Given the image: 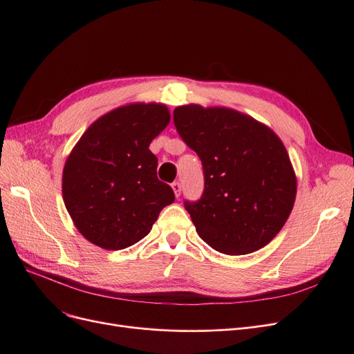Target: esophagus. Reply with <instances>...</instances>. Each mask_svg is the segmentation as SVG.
<instances>
[{
  "label": "esophagus",
  "mask_w": 354,
  "mask_h": 354,
  "mask_svg": "<svg viewBox=\"0 0 354 354\" xmlns=\"http://www.w3.org/2000/svg\"><path fill=\"white\" fill-rule=\"evenodd\" d=\"M171 187H173V190H174V195L178 198L181 194V185L178 183V181H174V183L171 185Z\"/></svg>",
  "instance_id": "34e87169"
}]
</instances>
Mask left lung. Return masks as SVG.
Segmentation results:
<instances>
[{
    "label": "left lung",
    "mask_w": 354,
    "mask_h": 354,
    "mask_svg": "<svg viewBox=\"0 0 354 354\" xmlns=\"http://www.w3.org/2000/svg\"><path fill=\"white\" fill-rule=\"evenodd\" d=\"M173 120L202 162V196L185 201L201 239L229 255L263 248L283 227L297 194L281 138L254 118L226 108L180 106Z\"/></svg>",
    "instance_id": "1"
}]
</instances>
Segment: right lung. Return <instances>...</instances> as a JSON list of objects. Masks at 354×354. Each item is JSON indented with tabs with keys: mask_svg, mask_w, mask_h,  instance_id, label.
<instances>
[{
	"mask_svg": "<svg viewBox=\"0 0 354 354\" xmlns=\"http://www.w3.org/2000/svg\"><path fill=\"white\" fill-rule=\"evenodd\" d=\"M169 122L164 104L136 103L88 127L63 169V201L85 239L124 250L151 232L174 192L156 176L149 145Z\"/></svg>",
	"mask_w": 354,
	"mask_h": 354,
	"instance_id": "add662e5",
	"label": "right lung"
}]
</instances>
